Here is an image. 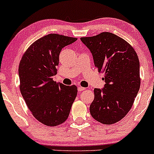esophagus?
I'll list each match as a JSON object with an SVG mask.
<instances>
[{
  "instance_id": "34e87169",
  "label": "esophagus",
  "mask_w": 154,
  "mask_h": 154,
  "mask_svg": "<svg viewBox=\"0 0 154 154\" xmlns=\"http://www.w3.org/2000/svg\"><path fill=\"white\" fill-rule=\"evenodd\" d=\"M77 88H78V91H84V90H85V88H83V87H81V86H78Z\"/></svg>"
}]
</instances>
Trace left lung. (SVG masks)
<instances>
[{"instance_id":"1","label":"left lung","mask_w":154,"mask_h":154,"mask_svg":"<svg viewBox=\"0 0 154 154\" xmlns=\"http://www.w3.org/2000/svg\"><path fill=\"white\" fill-rule=\"evenodd\" d=\"M80 40L91 52L98 72L105 73L103 88L94 89L91 116L105 125L117 122L130 110L139 91L138 56L128 42L111 32Z\"/></svg>"}]
</instances>
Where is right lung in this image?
I'll return each instance as SVG.
<instances>
[{
    "instance_id": "right-lung-1",
    "label": "right lung",
    "mask_w": 154,
    "mask_h": 154,
    "mask_svg": "<svg viewBox=\"0 0 154 154\" xmlns=\"http://www.w3.org/2000/svg\"><path fill=\"white\" fill-rule=\"evenodd\" d=\"M77 40L58 34L45 35L28 48L19 63L21 93L32 115L47 126L64 122L77 96L75 85L53 80L61 49Z\"/></svg>"
}]
</instances>
